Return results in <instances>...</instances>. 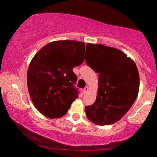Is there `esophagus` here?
Wrapping results in <instances>:
<instances>
[{"label":"esophagus","mask_w":157,"mask_h":157,"mask_svg":"<svg viewBox=\"0 0 157 157\" xmlns=\"http://www.w3.org/2000/svg\"><path fill=\"white\" fill-rule=\"evenodd\" d=\"M88 91H89V87H88V86H86V87H85L83 90H82V92H83V94H86L88 92Z\"/></svg>","instance_id":"obj_1"}]
</instances>
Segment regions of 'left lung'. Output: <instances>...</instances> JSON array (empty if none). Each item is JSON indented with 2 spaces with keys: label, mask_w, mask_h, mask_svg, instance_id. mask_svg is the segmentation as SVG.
Segmentation results:
<instances>
[{
  "label": "left lung",
  "mask_w": 157,
  "mask_h": 157,
  "mask_svg": "<svg viewBox=\"0 0 157 157\" xmlns=\"http://www.w3.org/2000/svg\"><path fill=\"white\" fill-rule=\"evenodd\" d=\"M86 50L89 51L86 63L99 74V83L96 101L86 106V115L98 125L115 123L128 112L137 97V67L130 57L115 48L88 44Z\"/></svg>",
  "instance_id": "1"
}]
</instances>
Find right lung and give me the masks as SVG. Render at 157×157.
<instances>
[{"instance_id":"1","label":"right lung","mask_w":157,"mask_h":157,"mask_svg":"<svg viewBox=\"0 0 157 157\" xmlns=\"http://www.w3.org/2000/svg\"><path fill=\"white\" fill-rule=\"evenodd\" d=\"M85 44L81 41H53L34 56L27 71V86L34 105L50 119L67 113L78 97L74 84L73 68L84 61Z\"/></svg>"}]
</instances>
